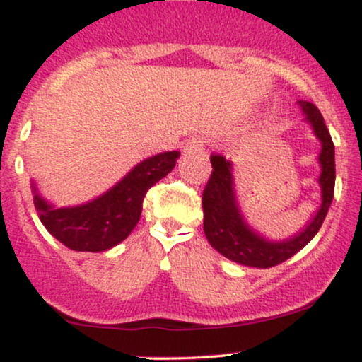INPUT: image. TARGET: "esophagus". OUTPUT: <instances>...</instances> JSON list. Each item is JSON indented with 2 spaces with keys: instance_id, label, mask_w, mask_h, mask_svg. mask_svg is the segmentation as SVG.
Wrapping results in <instances>:
<instances>
[{
  "instance_id": "34e87169",
  "label": "esophagus",
  "mask_w": 362,
  "mask_h": 362,
  "mask_svg": "<svg viewBox=\"0 0 362 362\" xmlns=\"http://www.w3.org/2000/svg\"><path fill=\"white\" fill-rule=\"evenodd\" d=\"M206 146V139L201 138V136H194L185 143L184 149L185 151H199V149H204Z\"/></svg>"
}]
</instances>
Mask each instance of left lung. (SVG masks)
<instances>
[{"label":"left lung","mask_w":362,"mask_h":362,"mask_svg":"<svg viewBox=\"0 0 362 362\" xmlns=\"http://www.w3.org/2000/svg\"><path fill=\"white\" fill-rule=\"evenodd\" d=\"M298 105L306 114V120L322 143V151L318 155V163L322 168V173L318 177L320 189H322V204L313 218L310 219V223L293 238L271 242L248 226L242 211H240L238 202H236L233 165L221 155H211L213 172L204 187V192H202L204 233L211 247L236 264L269 269L291 259L318 233L328 213V207L332 204L335 187L334 141L330 138L325 120L313 103L300 100Z\"/></svg>","instance_id":"1"}]
</instances>
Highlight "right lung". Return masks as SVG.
<instances>
[{"instance_id": "obj_1", "label": "right lung", "mask_w": 362, "mask_h": 362, "mask_svg": "<svg viewBox=\"0 0 362 362\" xmlns=\"http://www.w3.org/2000/svg\"><path fill=\"white\" fill-rule=\"evenodd\" d=\"M178 151H165L141 161L100 197L74 207L45 201L32 182L34 204L45 230L76 252H103L126 240L138 224L144 195L175 167Z\"/></svg>"}]
</instances>
